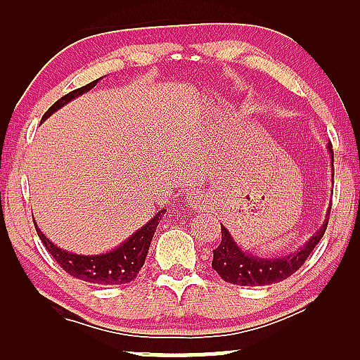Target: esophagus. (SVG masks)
<instances>
[{"label": "esophagus", "instance_id": "34e87169", "mask_svg": "<svg viewBox=\"0 0 360 360\" xmlns=\"http://www.w3.org/2000/svg\"><path fill=\"white\" fill-rule=\"evenodd\" d=\"M202 202H204V197H202L199 192H192V194L187 195V204H189L192 209H199Z\"/></svg>", "mask_w": 360, "mask_h": 360}]
</instances>
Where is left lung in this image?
I'll return each instance as SVG.
<instances>
[{
    "label": "left lung",
    "instance_id": "left-lung-1",
    "mask_svg": "<svg viewBox=\"0 0 360 360\" xmlns=\"http://www.w3.org/2000/svg\"><path fill=\"white\" fill-rule=\"evenodd\" d=\"M328 153L331 158V166L334 161L333 145L328 141ZM334 179V173H331ZM331 207H328L325 221L318 229L305 245L298 248L297 251L287 256L277 257H259L250 251H245L235 241L231 233L221 225V241L214 250V261L212 267L219 272V276L225 282L235 283V285H269V283L282 282L297 272L311 255L318 243L325 235L328 220H330Z\"/></svg>",
    "mask_w": 360,
    "mask_h": 360
}]
</instances>
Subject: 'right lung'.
I'll return each mask as SVG.
<instances>
[{"mask_svg":"<svg viewBox=\"0 0 360 360\" xmlns=\"http://www.w3.org/2000/svg\"><path fill=\"white\" fill-rule=\"evenodd\" d=\"M99 79L91 81L89 84L75 89L67 96H63L62 99H58L57 103L44 114L42 122L47 120L53 112H57L58 109H62L65 104H68L70 101L77 99L78 96L93 89L94 86L99 83ZM165 214L166 209L160 210L153 219L146 221V224L135 233H131L127 240L120 243L117 248L105 252H99V255H77V252L62 250V248L53 245V243L44 235L35 220L34 225L35 230H37L39 238L44 243V246L47 248V251L52 255L53 259L58 262L60 267H63V271H67L70 276L91 283L120 285V283H127L130 281H134L136 274H139V271L143 267L145 257L148 255V248L151 240H153L156 226H158L161 217Z\"/></svg>","mask_w":360,"mask_h":360,"instance_id":"1","label":"right lung"}]
</instances>
